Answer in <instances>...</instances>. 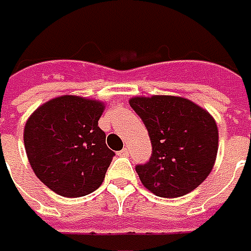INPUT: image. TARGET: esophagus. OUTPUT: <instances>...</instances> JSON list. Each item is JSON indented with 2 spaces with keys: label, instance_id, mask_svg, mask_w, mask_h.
I'll use <instances>...</instances> for the list:
<instances>
[{
  "label": "esophagus",
  "instance_id": "1",
  "mask_svg": "<svg viewBox=\"0 0 251 251\" xmlns=\"http://www.w3.org/2000/svg\"><path fill=\"white\" fill-rule=\"evenodd\" d=\"M119 155L121 156H127L129 155V148H124L122 151H119Z\"/></svg>",
  "mask_w": 251,
  "mask_h": 251
}]
</instances>
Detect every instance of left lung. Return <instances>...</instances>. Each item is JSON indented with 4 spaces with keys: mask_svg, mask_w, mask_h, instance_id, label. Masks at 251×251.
<instances>
[{
    "mask_svg": "<svg viewBox=\"0 0 251 251\" xmlns=\"http://www.w3.org/2000/svg\"><path fill=\"white\" fill-rule=\"evenodd\" d=\"M129 104L152 144L150 161L136 166L143 185L158 197L177 198L203 183L219 150V130L210 114L176 96L133 97Z\"/></svg>",
    "mask_w": 251,
    "mask_h": 251,
    "instance_id": "1",
    "label": "left lung"
}]
</instances>
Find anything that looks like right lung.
Segmentation results:
<instances>
[{"mask_svg": "<svg viewBox=\"0 0 251 251\" xmlns=\"http://www.w3.org/2000/svg\"><path fill=\"white\" fill-rule=\"evenodd\" d=\"M104 105L78 96L42 104L25 127V147L35 176L66 198L96 191L115 155L99 127Z\"/></svg>", "mask_w": 251, "mask_h": 251, "instance_id": "add662e5", "label": "right lung"}]
</instances>
